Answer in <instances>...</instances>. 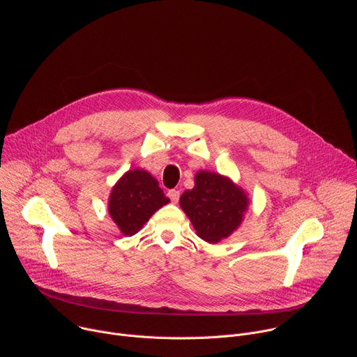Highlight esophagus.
<instances>
[{"mask_svg": "<svg viewBox=\"0 0 357 357\" xmlns=\"http://www.w3.org/2000/svg\"><path fill=\"white\" fill-rule=\"evenodd\" d=\"M168 196H169V199H171V202H172V203H176V202L179 200L181 192H179L178 189H171V190L168 192Z\"/></svg>", "mask_w": 357, "mask_h": 357, "instance_id": "34e87169", "label": "esophagus"}]
</instances>
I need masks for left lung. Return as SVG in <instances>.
Masks as SVG:
<instances>
[{"label": "left lung", "instance_id": "8db88e82", "mask_svg": "<svg viewBox=\"0 0 357 357\" xmlns=\"http://www.w3.org/2000/svg\"><path fill=\"white\" fill-rule=\"evenodd\" d=\"M179 205L202 240L218 243L241 225L248 197L230 178L199 171L195 175L193 189L181 195Z\"/></svg>", "mask_w": 357, "mask_h": 357}]
</instances>
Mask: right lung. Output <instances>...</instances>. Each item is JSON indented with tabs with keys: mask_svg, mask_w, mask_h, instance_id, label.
Returning a JSON list of instances; mask_svg holds the SVG:
<instances>
[{
	"mask_svg": "<svg viewBox=\"0 0 357 357\" xmlns=\"http://www.w3.org/2000/svg\"><path fill=\"white\" fill-rule=\"evenodd\" d=\"M169 203L158 181L144 169L127 171L113 186L109 213L124 236H132L158 209Z\"/></svg>",
	"mask_w": 357,
	"mask_h": 357,
	"instance_id": "obj_1",
	"label": "right lung"
}]
</instances>
